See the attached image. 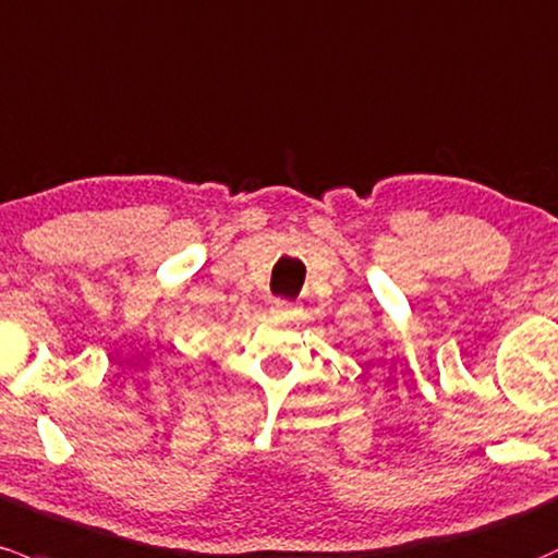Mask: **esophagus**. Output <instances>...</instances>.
Returning <instances> with one entry per match:
<instances>
[{
    "label": "esophagus",
    "mask_w": 558,
    "mask_h": 558,
    "mask_svg": "<svg viewBox=\"0 0 558 558\" xmlns=\"http://www.w3.org/2000/svg\"><path fill=\"white\" fill-rule=\"evenodd\" d=\"M269 312H272V317H278V320H291V317H296L299 307L293 302H275Z\"/></svg>",
    "instance_id": "1"
}]
</instances>
